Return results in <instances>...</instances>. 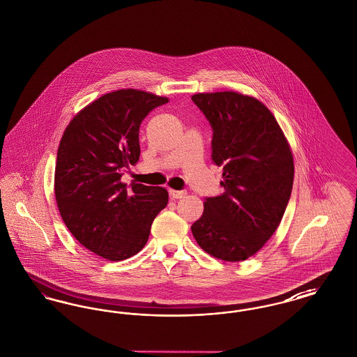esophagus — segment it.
I'll return each instance as SVG.
<instances>
[{
    "instance_id": "1",
    "label": "esophagus",
    "mask_w": 357,
    "mask_h": 357,
    "mask_svg": "<svg viewBox=\"0 0 357 357\" xmlns=\"http://www.w3.org/2000/svg\"><path fill=\"white\" fill-rule=\"evenodd\" d=\"M169 192H170V197L172 199H181V198H185L187 194L186 190H172V188L169 190Z\"/></svg>"
}]
</instances>
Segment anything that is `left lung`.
<instances>
[{
    "label": "left lung",
    "instance_id": "left-lung-1",
    "mask_svg": "<svg viewBox=\"0 0 357 357\" xmlns=\"http://www.w3.org/2000/svg\"><path fill=\"white\" fill-rule=\"evenodd\" d=\"M208 120L211 159L223 167V194L204 198L191 231L206 253L238 262L255 255L278 227L288 206L294 165L272 112L237 92L191 98Z\"/></svg>",
    "mask_w": 357,
    "mask_h": 357
}]
</instances>
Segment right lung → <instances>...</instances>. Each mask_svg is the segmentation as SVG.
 <instances>
[{
	"label": "right lung",
	"instance_id": "1",
	"mask_svg": "<svg viewBox=\"0 0 357 357\" xmlns=\"http://www.w3.org/2000/svg\"><path fill=\"white\" fill-rule=\"evenodd\" d=\"M166 102L137 89L115 91L86 105L61 137L54 169L59 211L73 237L109 261L139 253L169 202L163 187L121 182L139 160L140 123Z\"/></svg>",
	"mask_w": 357,
	"mask_h": 357
}]
</instances>
